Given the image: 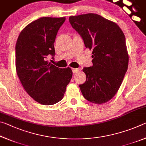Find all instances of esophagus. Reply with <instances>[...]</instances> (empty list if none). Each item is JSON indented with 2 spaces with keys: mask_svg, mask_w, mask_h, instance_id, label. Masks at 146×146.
Instances as JSON below:
<instances>
[{
  "mask_svg": "<svg viewBox=\"0 0 146 146\" xmlns=\"http://www.w3.org/2000/svg\"><path fill=\"white\" fill-rule=\"evenodd\" d=\"M71 70H72V71L73 73H76L79 71L78 68H72Z\"/></svg>",
  "mask_w": 146,
  "mask_h": 146,
  "instance_id": "34e87169",
  "label": "esophagus"
}]
</instances>
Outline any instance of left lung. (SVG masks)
<instances>
[{"label": "left lung", "mask_w": 146, "mask_h": 146, "mask_svg": "<svg viewBox=\"0 0 146 146\" xmlns=\"http://www.w3.org/2000/svg\"><path fill=\"white\" fill-rule=\"evenodd\" d=\"M69 20L86 48L93 50V66L82 70L86 75V82L79 85L82 95L91 102H107L117 93L127 70L124 34L117 24L97 14L71 16Z\"/></svg>", "instance_id": "left-lung-1"}]
</instances>
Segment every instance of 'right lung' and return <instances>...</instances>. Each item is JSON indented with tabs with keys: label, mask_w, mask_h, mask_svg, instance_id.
<instances>
[{
	"label": "right lung",
	"mask_w": 146,
	"mask_h": 146,
	"mask_svg": "<svg viewBox=\"0 0 146 146\" xmlns=\"http://www.w3.org/2000/svg\"><path fill=\"white\" fill-rule=\"evenodd\" d=\"M65 17H42L26 26L15 46L17 73L28 95L43 105H53L64 97L72 78L71 68H59L46 60L55 55L54 42Z\"/></svg>",
	"instance_id": "1"
}]
</instances>
